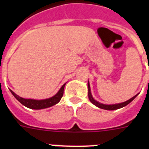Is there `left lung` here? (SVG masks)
<instances>
[{"label": "left lung", "instance_id": "1", "mask_svg": "<svg viewBox=\"0 0 149 149\" xmlns=\"http://www.w3.org/2000/svg\"><path fill=\"white\" fill-rule=\"evenodd\" d=\"M138 95V94H137ZM137 95H134L133 98H130L129 100L127 101H125V102H122V103H119V104H101L99 103L98 101H95V100L93 98V95L91 94V90H90V86H89V81H88V96H89V101L92 102L94 105H95L96 107H98L99 108L101 109H104V110H117V109H119V108H122L123 107L126 106L128 104H130L134 98H136Z\"/></svg>", "mask_w": 149, "mask_h": 149}]
</instances>
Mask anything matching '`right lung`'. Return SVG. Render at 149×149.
<instances>
[{"label": "right lung", "instance_id": "1", "mask_svg": "<svg viewBox=\"0 0 149 149\" xmlns=\"http://www.w3.org/2000/svg\"><path fill=\"white\" fill-rule=\"evenodd\" d=\"M65 85V84H63L62 87L60 88V90L58 91V93H56L55 95H54L53 97H51L49 98L43 100L26 99V98H23L22 97H20V96H18L15 93H13L12 90H10V92L14 95V97L21 104H22L24 106L27 107H28L30 109H33V110H41V109L48 108V107L54 106V105L58 103L63 95V91H64Z\"/></svg>", "mask_w": 149, "mask_h": 149}]
</instances>
